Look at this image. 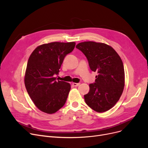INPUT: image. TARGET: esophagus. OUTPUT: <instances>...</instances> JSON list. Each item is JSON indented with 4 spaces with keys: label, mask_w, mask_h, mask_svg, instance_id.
<instances>
[{
    "label": "esophagus",
    "mask_w": 148,
    "mask_h": 148,
    "mask_svg": "<svg viewBox=\"0 0 148 148\" xmlns=\"http://www.w3.org/2000/svg\"><path fill=\"white\" fill-rule=\"evenodd\" d=\"M80 83H73V85L74 86H78L80 85Z\"/></svg>",
    "instance_id": "1"
}]
</instances>
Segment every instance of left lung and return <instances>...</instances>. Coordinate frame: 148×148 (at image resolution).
I'll list each match as a JSON object with an SVG mask.
<instances>
[{"label":"left lung","mask_w":148,"mask_h":148,"mask_svg":"<svg viewBox=\"0 0 148 148\" xmlns=\"http://www.w3.org/2000/svg\"><path fill=\"white\" fill-rule=\"evenodd\" d=\"M76 48L88 59L92 71L97 72L95 82L89 84V92L84 95L86 104L98 113L112 108L117 103L125 86L123 62L111 46L104 43L85 41Z\"/></svg>","instance_id":"left-lung-1"}]
</instances>
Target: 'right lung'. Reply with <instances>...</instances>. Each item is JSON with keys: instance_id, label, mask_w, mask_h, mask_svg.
Returning <instances> with one entry per match:
<instances>
[{"instance_id": "obj_1", "label": "right lung", "mask_w": 148, "mask_h": 148, "mask_svg": "<svg viewBox=\"0 0 148 148\" xmlns=\"http://www.w3.org/2000/svg\"><path fill=\"white\" fill-rule=\"evenodd\" d=\"M75 42H53L38 46L29 58L25 76L27 92L41 111L53 114L64 106L69 83L56 80L62 62L74 49Z\"/></svg>"}]
</instances>
